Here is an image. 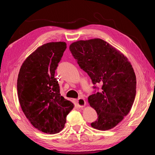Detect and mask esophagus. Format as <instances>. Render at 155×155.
I'll list each match as a JSON object with an SVG mask.
<instances>
[{"label":"esophagus","instance_id":"34e87169","mask_svg":"<svg viewBox=\"0 0 155 155\" xmlns=\"http://www.w3.org/2000/svg\"><path fill=\"white\" fill-rule=\"evenodd\" d=\"M77 104L79 107H83L86 105V101L83 98H79L77 100Z\"/></svg>","mask_w":155,"mask_h":155}]
</instances>
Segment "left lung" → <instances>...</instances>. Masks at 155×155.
Segmentation results:
<instances>
[{
    "label": "left lung",
    "mask_w": 155,
    "mask_h": 155,
    "mask_svg": "<svg viewBox=\"0 0 155 155\" xmlns=\"http://www.w3.org/2000/svg\"><path fill=\"white\" fill-rule=\"evenodd\" d=\"M69 49L94 85L102 84L101 92L88 97L98 116L91 126L101 130L114 128L128 114L134 101L137 79L132 65L121 51L101 39L78 41Z\"/></svg>",
    "instance_id": "left-lung-1"
}]
</instances>
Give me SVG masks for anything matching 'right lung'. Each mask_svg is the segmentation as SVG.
<instances>
[{
	"instance_id": "obj_1",
	"label": "right lung",
	"mask_w": 155,
	"mask_h": 155,
	"mask_svg": "<svg viewBox=\"0 0 155 155\" xmlns=\"http://www.w3.org/2000/svg\"><path fill=\"white\" fill-rule=\"evenodd\" d=\"M67 44L51 42L37 48L21 67L17 93L21 109L35 128L47 134L59 133L74 107L61 96L55 70Z\"/></svg>"
}]
</instances>
